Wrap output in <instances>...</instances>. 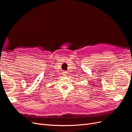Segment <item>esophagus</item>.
<instances>
[{
    "instance_id": "esophagus-1",
    "label": "esophagus",
    "mask_w": 132,
    "mask_h": 132,
    "mask_svg": "<svg viewBox=\"0 0 132 132\" xmlns=\"http://www.w3.org/2000/svg\"><path fill=\"white\" fill-rule=\"evenodd\" d=\"M62 74H63V75L66 76L67 75V72L66 71H63L62 72Z\"/></svg>"
}]
</instances>
